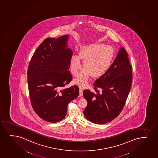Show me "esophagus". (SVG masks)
Listing matches in <instances>:
<instances>
[{
	"mask_svg": "<svg viewBox=\"0 0 158 158\" xmlns=\"http://www.w3.org/2000/svg\"><path fill=\"white\" fill-rule=\"evenodd\" d=\"M80 95L81 96H83V89L81 88H80Z\"/></svg>",
	"mask_w": 158,
	"mask_h": 158,
	"instance_id": "1",
	"label": "esophagus"
}]
</instances>
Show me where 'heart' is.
<instances>
[{"mask_svg": "<svg viewBox=\"0 0 158 158\" xmlns=\"http://www.w3.org/2000/svg\"><path fill=\"white\" fill-rule=\"evenodd\" d=\"M114 55V49L111 46H104L97 43L82 48L80 56L84 60V69L74 82L80 87H85L91 75L96 77L103 74L109 69ZM82 68L80 57L74 54L71 60V69L73 74L78 76Z\"/></svg>", "mask_w": 158, "mask_h": 158, "instance_id": "heart-1", "label": "heart"}]
</instances>
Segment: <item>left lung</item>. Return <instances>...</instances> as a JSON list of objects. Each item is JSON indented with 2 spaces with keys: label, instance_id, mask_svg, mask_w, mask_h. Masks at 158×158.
Wrapping results in <instances>:
<instances>
[{
  "label": "left lung",
  "instance_id": "obj_1",
  "mask_svg": "<svg viewBox=\"0 0 158 158\" xmlns=\"http://www.w3.org/2000/svg\"><path fill=\"white\" fill-rule=\"evenodd\" d=\"M132 74L128 55L123 47H120L111 66L95 81L94 89L96 93L84 90L88 103L83 113L87 120L102 124L112 121L120 114L130 91Z\"/></svg>",
  "mask_w": 158,
  "mask_h": 158
}]
</instances>
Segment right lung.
I'll return each instance as SVG.
<instances>
[{
	"mask_svg": "<svg viewBox=\"0 0 158 158\" xmlns=\"http://www.w3.org/2000/svg\"><path fill=\"white\" fill-rule=\"evenodd\" d=\"M69 35L47 38L31 58L27 82L31 104L42 119L52 123L63 120L67 105L77 98L76 85L63 89L72 80L69 71L73 51L69 48Z\"/></svg>",
	"mask_w": 158,
	"mask_h": 158,
	"instance_id": "add662e5",
	"label": "right lung"
}]
</instances>
